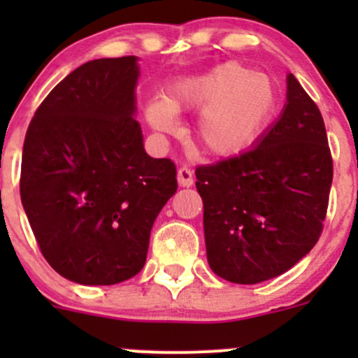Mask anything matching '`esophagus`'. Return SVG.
Segmentation results:
<instances>
[{
	"mask_svg": "<svg viewBox=\"0 0 358 358\" xmlns=\"http://www.w3.org/2000/svg\"><path fill=\"white\" fill-rule=\"evenodd\" d=\"M178 183L180 187H192L194 185L192 169L187 168V166H182V168L178 169Z\"/></svg>",
	"mask_w": 358,
	"mask_h": 358,
	"instance_id": "obj_1",
	"label": "esophagus"
}]
</instances>
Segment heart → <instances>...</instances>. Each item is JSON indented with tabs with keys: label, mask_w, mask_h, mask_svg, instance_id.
<instances>
[{
	"label": "heart",
	"mask_w": 358,
	"mask_h": 358,
	"mask_svg": "<svg viewBox=\"0 0 358 358\" xmlns=\"http://www.w3.org/2000/svg\"><path fill=\"white\" fill-rule=\"evenodd\" d=\"M279 95L272 79L237 62L216 66L204 74L183 78L152 100L145 117L154 129H175V112L199 110L194 136L209 156L230 157L246 150L272 122Z\"/></svg>",
	"instance_id": "1"
}]
</instances>
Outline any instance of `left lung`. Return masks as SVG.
I'll list each match as a JSON object with an SVG mask.
<instances>
[{
  "label": "left lung",
  "instance_id": "obj_1",
  "mask_svg": "<svg viewBox=\"0 0 358 358\" xmlns=\"http://www.w3.org/2000/svg\"><path fill=\"white\" fill-rule=\"evenodd\" d=\"M213 272L258 284L294 266L317 244L333 183L319 107L294 76L287 103L256 147L196 168Z\"/></svg>",
  "mask_w": 358,
  "mask_h": 358
}]
</instances>
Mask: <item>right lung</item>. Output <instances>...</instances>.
<instances>
[{"label":"right lung","instance_id":"1","mask_svg":"<svg viewBox=\"0 0 358 358\" xmlns=\"http://www.w3.org/2000/svg\"><path fill=\"white\" fill-rule=\"evenodd\" d=\"M136 79V57L83 64L48 93L25 133L20 199L41 255L72 282L135 277L154 220L178 187L175 162L143 149Z\"/></svg>","mask_w":358,"mask_h":358}]
</instances>
